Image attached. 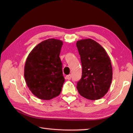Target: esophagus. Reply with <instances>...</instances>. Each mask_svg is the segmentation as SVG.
Instances as JSON below:
<instances>
[{
	"mask_svg": "<svg viewBox=\"0 0 133 133\" xmlns=\"http://www.w3.org/2000/svg\"><path fill=\"white\" fill-rule=\"evenodd\" d=\"M71 75H69L66 76V78L67 80H70L71 79Z\"/></svg>",
	"mask_w": 133,
	"mask_h": 133,
	"instance_id": "esophagus-1",
	"label": "esophagus"
}]
</instances>
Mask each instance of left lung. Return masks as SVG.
Segmentation results:
<instances>
[{"instance_id": "8db88e82", "label": "left lung", "mask_w": 133, "mask_h": 133, "mask_svg": "<svg viewBox=\"0 0 133 133\" xmlns=\"http://www.w3.org/2000/svg\"><path fill=\"white\" fill-rule=\"evenodd\" d=\"M76 46L82 65V78L77 84L78 93L89 100L102 98L109 90L112 78L109 56L100 44L91 39L78 40Z\"/></svg>"}]
</instances>
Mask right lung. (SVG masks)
Wrapping results in <instances>:
<instances>
[{
    "label": "right lung",
    "mask_w": 133,
    "mask_h": 133,
    "mask_svg": "<svg viewBox=\"0 0 133 133\" xmlns=\"http://www.w3.org/2000/svg\"><path fill=\"white\" fill-rule=\"evenodd\" d=\"M62 40L49 39L35 46L26 58L24 76L35 96L48 100L58 96L64 82L59 57Z\"/></svg>",
    "instance_id": "1"
}]
</instances>
